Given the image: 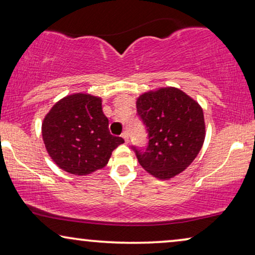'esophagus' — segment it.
Masks as SVG:
<instances>
[{
	"mask_svg": "<svg viewBox=\"0 0 255 255\" xmlns=\"http://www.w3.org/2000/svg\"><path fill=\"white\" fill-rule=\"evenodd\" d=\"M122 137L124 138L125 142H128V131H124L123 133H122Z\"/></svg>",
	"mask_w": 255,
	"mask_h": 255,
	"instance_id": "obj_1",
	"label": "esophagus"
}]
</instances>
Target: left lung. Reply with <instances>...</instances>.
Here are the masks:
<instances>
[{
  "instance_id": "8db88e82",
  "label": "left lung",
  "mask_w": 255,
  "mask_h": 255,
  "mask_svg": "<svg viewBox=\"0 0 255 255\" xmlns=\"http://www.w3.org/2000/svg\"><path fill=\"white\" fill-rule=\"evenodd\" d=\"M137 113L148 133L146 148L132 146L140 166L161 180L183 172L204 141L200 104L182 90L167 87L139 96Z\"/></svg>"
}]
</instances>
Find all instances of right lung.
Segmentation results:
<instances>
[{"label":"right lung","mask_w":255,"mask_h":255,"mask_svg":"<svg viewBox=\"0 0 255 255\" xmlns=\"http://www.w3.org/2000/svg\"><path fill=\"white\" fill-rule=\"evenodd\" d=\"M41 133L52 160L74 175L103 168L124 142L110 133L102 100L88 94H73L55 103L44 118Z\"/></svg>","instance_id":"obj_1"}]
</instances>
